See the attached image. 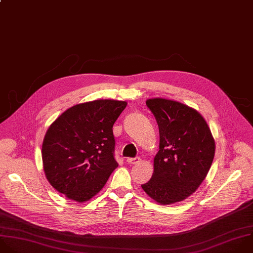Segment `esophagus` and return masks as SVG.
<instances>
[{
	"instance_id": "1",
	"label": "esophagus",
	"mask_w": 253,
	"mask_h": 253,
	"mask_svg": "<svg viewBox=\"0 0 253 253\" xmlns=\"http://www.w3.org/2000/svg\"><path fill=\"white\" fill-rule=\"evenodd\" d=\"M140 162V158L139 157H135V158H128L127 159V163L128 164H131V165H134V164H137Z\"/></svg>"
}]
</instances>
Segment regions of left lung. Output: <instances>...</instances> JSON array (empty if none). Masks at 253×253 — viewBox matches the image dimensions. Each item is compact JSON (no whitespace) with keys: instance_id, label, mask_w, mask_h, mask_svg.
Wrapping results in <instances>:
<instances>
[{"instance_id":"1","label":"left lung","mask_w":253,"mask_h":253,"mask_svg":"<svg viewBox=\"0 0 253 253\" xmlns=\"http://www.w3.org/2000/svg\"><path fill=\"white\" fill-rule=\"evenodd\" d=\"M146 104L159 127L160 150L153 176L142 189L161 205L181 202L206 179L214 157V140L197 110L163 98L148 99Z\"/></svg>"}]
</instances>
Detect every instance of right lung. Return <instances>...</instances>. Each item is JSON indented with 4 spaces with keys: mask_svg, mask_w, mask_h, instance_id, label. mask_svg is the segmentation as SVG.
Masks as SVG:
<instances>
[{
    "mask_svg": "<svg viewBox=\"0 0 253 253\" xmlns=\"http://www.w3.org/2000/svg\"><path fill=\"white\" fill-rule=\"evenodd\" d=\"M125 101L94 100L64 111L47 129L42 149L50 185L75 202H85L105 186L118 166L113 125Z\"/></svg>",
    "mask_w": 253,
    "mask_h": 253,
    "instance_id": "right-lung-1",
    "label": "right lung"
}]
</instances>
